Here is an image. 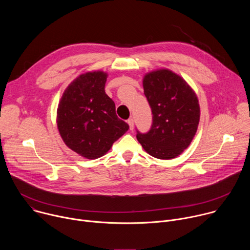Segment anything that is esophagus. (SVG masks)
<instances>
[{
  "label": "esophagus",
  "mask_w": 250,
  "mask_h": 250,
  "mask_svg": "<svg viewBox=\"0 0 250 250\" xmlns=\"http://www.w3.org/2000/svg\"><path fill=\"white\" fill-rule=\"evenodd\" d=\"M127 124H128V125H129V129L132 130V129H133V119H132V118H129V119L127 120Z\"/></svg>",
  "instance_id": "obj_1"
}]
</instances>
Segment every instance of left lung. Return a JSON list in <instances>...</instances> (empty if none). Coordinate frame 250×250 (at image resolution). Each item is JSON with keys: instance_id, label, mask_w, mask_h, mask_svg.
Here are the masks:
<instances>
[{"instance_id": "obj_1", "label": "left lung", "mask_w": 250, "mask_h": 250, "mask_svg": "<svg viewBox=\"0 0 250 250\" xmlns=\"http://www.w3.org/2000/svg\"><path fill=\"white\" fill-rule=\"evenodd\" d=\"M145 95L151 108L150 129L136 138L145 150L158 159L175 158L186 149L200 120L198 99L190 86L170 70L148 73L144 79Z\"/></svg>"}]
</instances>
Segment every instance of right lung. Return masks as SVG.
Masks as SVG:
<instances>
[{
  "label": "right lung",
  "instance_id": "right-lung-1",
  "mask_svg": "<svg viewBox=\"0 0 250 250\" xmlns=\"http://www.w3.org/2000/svg\"><path fill=\"white\" fill-rule=\"evenodd\" d=\"M106 74L79 76L65 90L57 109V126L65 145L88 159L103 156L128 129L105 94Z\"/></svg>",
  "mask_w": 250,
  "mask_h": 250
}]
</instances>
